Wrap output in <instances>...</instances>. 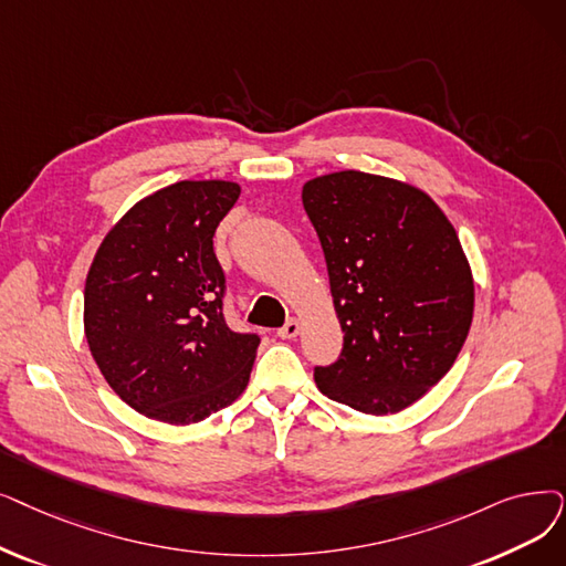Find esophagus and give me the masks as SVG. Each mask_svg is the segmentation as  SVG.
I'll use <instances>...</instances> for the list:
<instances>
[{
    "label": "esophagus",
    "instance_id": "34e87169",
    "mask_svg": "<svg viewBox=\"0 0 566 566\" xmlns=\"http://www.w3.org/2000/svg\"><path fill=\"white\" fill-rule=\"evenodd\" d=\"M277 335H280L282 339L298 337V335H301V322H298V318H289V322L277 331Z\"/></svg>",
    "mask_w": 566,
    "mask_h": 566
}]
</instances>
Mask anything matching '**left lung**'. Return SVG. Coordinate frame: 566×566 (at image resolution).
<instances>
[{
  "instance_id": "left-lung-1",
  "label": "left lung",
  "mask_w": 566,
  "mask_h": 566,
  "mask_svg": "<svg viewBox=\"0 0 566 566\" xmlns=\"http://www.w3.org/2000/svg\"><path fill=\"white\" fill-rule=\"evenodd\" d=\"M303 206L344 333L339 358L314 367V381L356 411H402L451 370L472 326L458 233L426 191L360 170L305 182Z\"/></svg>"
}]
</instances>
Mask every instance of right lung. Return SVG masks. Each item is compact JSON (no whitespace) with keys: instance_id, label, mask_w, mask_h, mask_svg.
<instances>
[{"instance_id":"1","label":"right lung","mask_w":566,"mask_h":566,"mask_svg":"<svg viewBox=\"0 0 566 566\" xmlns=\"http://www.w3.org/2000/svg\"><path fill=\"white\" fill-rule=\"evenodd\" d=\"M227 180H182L108 231L85 282V337L108 386L147 419L189 426L248 388L256 333L224 318L212 235L238 201Z\"/></svg>"}]
</instances>
